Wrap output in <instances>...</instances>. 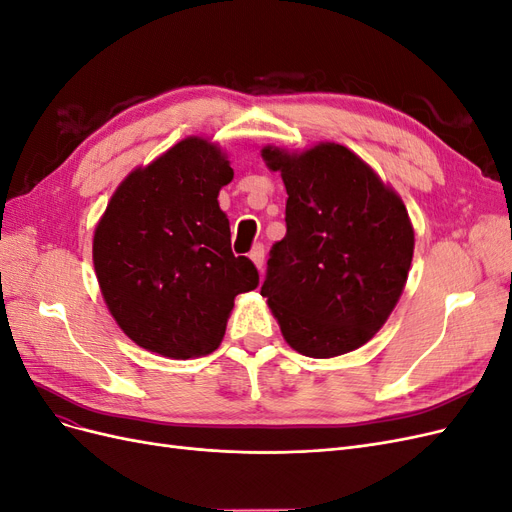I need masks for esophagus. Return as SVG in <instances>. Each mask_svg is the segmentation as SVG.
I'll return each mask as SVG.
<instances>
[{
    "instance_id": "esophagus-1",
    "label": "esophagus",
    "mask_w": 512,
    "mask_h": 512,
    "mask_svg": "<svg viewBox=\"0 0 512 512\" xmlns=\"http://www.w3.org/2000/svg\"><path fill=\"white\" fill-rule=\"evenodd\" d=\"M250 260L254 262L258 271H262V265H265V247L254 245L252 252H250Z\"/></svg>"
}]
</instances>
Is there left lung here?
I'll return each mask as SVG.
<instances>
[{
    "label": "left lung",
    "instance_id": "8db88e82",
    "mask_svg": "<svg viewBox=\"0 0 512 512\" xmlns=\"http://www.w3.org/2000/svg\"><path fill=\"white\" fill-rule=\"evenodd\" d=\"M286 185V237L260 288L286 344L333 359L367 344L408 282L414 228L401 196L354 151L262 147Z\"/></svg>",
    "mask_w": 512,
    "mask_h": 512
}]
</instances>
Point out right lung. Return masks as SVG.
Masks as SVG:
<instances>
[{
  "instance_id": "add662e5",
  "label": "right lung",
  "mask_w": 512,
  "mask_h": 512,
  "mask_svg": "<svg viewBox=\"0 0 512 512\" xmlns=\"http://www.w3.org/2000/svg\"><path fill=\"white\" fill-rule=\"evenodd\" d=\"M226 151L188 136L123 179L94 230V269L108 312L136 346L194 359L220 346L235 297L258 271L230 250L218 196Z\"/></svg>"
}]
</instances>
